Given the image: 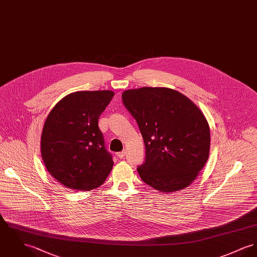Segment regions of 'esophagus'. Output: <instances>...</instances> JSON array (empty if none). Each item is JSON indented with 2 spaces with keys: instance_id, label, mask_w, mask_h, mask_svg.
<instances>
[{
  "instance_id": "1",
  "label": "esophagus",
  "mask_w": 257,
  "mask_h": 257,
  "mask_svg": "<svg viewBox=\"0 0 257 257\" xmlns=\"http://www.w3.org/2000/svg\"><path fill=\"white\" fill-rule=\"evenodd\" d=\"M117 156L120 158V159H123L124 158V156H125V151L124 150H122L121 152H120V153H118L117 154Z\"/></svg>"
}]
</instances>
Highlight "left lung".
<instances>
[{"mask_svg":"<svg viewBox=\"0 0 257 257\" xmlns=\"http://www.w3.org/2000/svg\"><path fill=\"white\" fill-rule=\"evenodd\" d=\"M121 98L145 144V162L137 168L141 179L161 193L188 187L209 155V126L200 108L169 87L127 89Z\"/></svg>","mask_w":257,"mask_h":257,"instance_id":"obj_1","label":"left lung"}]
</instances>
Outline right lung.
Masks as SVG:
<instances>
[{"instance_id":"1","label":"right lung","mask_w":257,"mask_h":257,"mask_svg":"<svg viewBox=\"0 0 257 257\" xmlns=\"http://www.w3.org/2000/svg\"><path fill=\"white\" fill-rule=\"evenodd\" d=\"M114 96L111 90L76 91L50 112L41 137V155L50 174L67 188L102 185L114 162L104 146L98 119Z\"/></svg>"}]
</instances>
